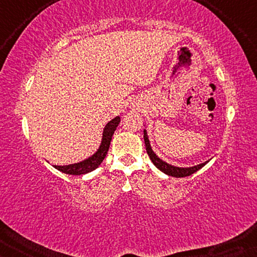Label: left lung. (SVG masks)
I'll list each match as a JSON object with an SVG mask.
<instances>
[{"mask_svg":"<svg viewBox=\"0 0 257 257\" xmlns=\"http://www.w3.org/2000/svg\"><path fill=\"white\" fill-rule=\"evenodd\" d=\"M144 142H145V146H146V151L147 154H149L150 159L152 160V163L154 164L158 170H160L161 172H164L165 174L171 175V177H175V178H184V177H188V175H192L193 173H195L196 171H199L200 168H202L205 165L208 163L203 164H199L196 166H192V167H178V166H173V165H170L167 163H165L164 160H161L159 157L157 156L156 153L152 151V147L150 145V140L149 137H147V132L146 130H144Z\"/></svg>","mask_w":257,"mask_h":257,"instance_id":"left-lung-1","label":"left lung"}]
</instances>
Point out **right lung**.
I'll use <instances>...</instances> for the list:
<instances>
[{
  "instance_id": "right-lung-1",
  "label": "right lung",
  "mask_w": 257,
  "mask_h": 257,
  "mask_svg": "<svg viewBox=\"0 0 257 257\" xmlns=\"http://www.w3.org/2000/svg\"><path fill=\"white\" fill-rule=\"evenodd\" d=\"M120 122V117H115L112 119L111 121H108L106 126L104 127L103 131V138H101V143L99 149L97 150V152L91 156L87 159L80 161V163L71 164V165H65V166H57V165H54L56 170L63 172L65 174H71V175H80V174H86L89 172L96 170V168L99 166V165L103 163V160L106 157L108 147H110L112 136L115 130H117V126Z\"/></svg>"
}]
</instances>
